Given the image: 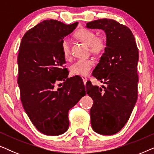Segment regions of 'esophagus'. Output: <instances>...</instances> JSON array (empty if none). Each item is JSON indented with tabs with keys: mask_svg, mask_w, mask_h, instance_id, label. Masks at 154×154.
<instances>
[{
	"mask_svg": "<svg viewBox=\"0 0 154 154\" xmlns=\"http://www.w3.org/2000/svg\"><path fill=\"white\" fill-rule=\"evenodd\" d=\"M82 79H83V81L84 84H85V85L86 83H87V81H88L87 77L85 76V75H83V76H82Z\"/></svg>",
	"mask_w": 154,
	"mask_h": 154,
	"instance_id": "34e87169",
	"label": "esophagus"
}]
</instances>
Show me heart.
Returning a JSON list of instances; mask_svg holds the SVG:
<instances>
[{
	"label": "heart",
	"instance_id": "obj_1",
	"mask_svg": "<svg viewBox=\"0 0 154 154\" xmlns=\"http://www.w3.org/2000/svg\"><path fill=\"white\" fill-rule=\"evenodd\" d=\"M77 38L85 42L90 46L91 52L94 54L101 53L106 46V42L104 38L97 37L96 32L88 29H82L75 33ZM62 50L64 57L69 59L71 56L70 41L65 38L62 40ZM94 65V60L91 58L79 59L73 63L70 66V71L72 74L79 75H87L90 73Z\"/></svg>",
	"mask_w": 154,
	"mask_h": 154
}]
</instances>
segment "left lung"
<instances>
[{"label":"left lung","instance_id":"8db88e82","mask_svg":"<svg viewBox=\"0 0 154 154\" xmlns=\"http://www.w3.org/2000/svg\"><path fill=\"white\" fill-rule=\"evenodd\" d=\"M86 27L106 33L104 52L92 73L104 85L100 88L89 82L86 92L93 100L92 129L111 135L124 127L137 100L138 48L130 29L116 21L102 19L87 23Z\"/></svg>","mask_w":154,"mask_h":154}]
</instances>
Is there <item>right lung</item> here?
<instances>
[{"instance_id": "obj_1", "label": "right lung", "mask_w": 154, "mask_h": 154, "mask_svg": "<svg viewBox=\"0 0 154 154\" xmlns=\"http://www.w3.org/2000/svg\"><path fill=\"white\" fill-rule=\"evenodd\" d=\"M78 24L44 20L26 32L20 44L17 83L21 101L33 125L46 135L66 132L69 109L85 95V85L75 76L68 78L61 47ZM60 80L64 83L57 88L55 83Z\"/></svg>"}]
</instances>
